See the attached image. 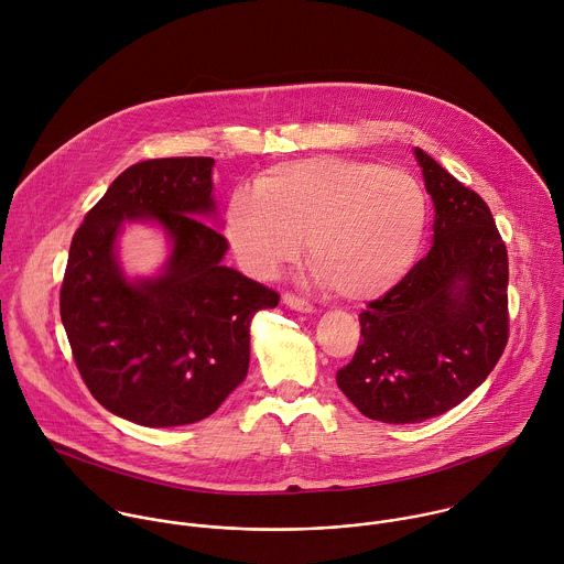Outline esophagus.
I'll list each match as a JSON object with an SVG mask.
<instances>
[{"instance_id": "obj_1", "label": "esophagus", "mask_w": 564, "mask_h": 564, "mask_svg": "<svg viewBox=\"0 0 564 564\" xmlns=\"http://www.w3.org/2000/svg\"><path fill=\"white\" fill-rule=\"evenodd\" d=\"M283 305H288L290 310L301 312V314H312L314 312V307L305 299H299L294 294H283Z\"/></svg>"}]
</instances>
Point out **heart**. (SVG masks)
Instances as JSON below:
<instances>
[{
    "mask_svg": "<svg viewBox=\"0 0 564 564\" xmlns=\"http://www.w3.org/2000/svg\"><path fill=\"white\" fill-rule=\"evenodd\" d=\"M429 221L417 177L336 155L281 162L237 191L224 215L228 246L254 279H274L307 239L318 285L347 301L382 296L413 265Z\"/></svg>",
    "mask_w": 564,
    "mask_h": 564,
    "instance_id": "heart-1",
    "label": "heart"
}]
</instances>
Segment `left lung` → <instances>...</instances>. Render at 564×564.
I'll list each match as a JSON object with an SVG mask.
<instances>
[{"label":"left lung","mask_w":564,"mask_h":564,"mask_svg":"<svg viewBox=\"0 0 564 564\" xmlns=\"http://www.w3.org/2000/svg\"><path fill=\"white\" fill-rule=\"evenodd\" d=\"M435 206L433 246L360 314L338 389L369 420L420 424L462 404L508 343V250L488 204L415 147Z\"/></svg>","instance_id":"left-lung-1"}]
</instances>
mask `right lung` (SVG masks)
I'll list each match as a JSON object with an SVG mask.
<instances>
[{
	"label": "right lung",
	"mask_w": 564,
	"mask_h": 564,
	"mask_svg": "<svg viewBox=\"0 0 564 564\" xmlns=\"http://www.w3.org/2000/svg\"><path fill=\"white\" fill-rule=\"evenodd\" d=\"M213 158L144 160L122 171L76 230L61 323L94 400L147 429L195 424L246 380L250 323L279 294L224 265ZM149 223L170 243L155 275L129 278L117 241Z\"/></svg>",
	"instance_id": "add662e5"
}]
</instances>
